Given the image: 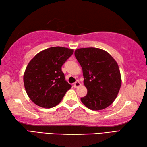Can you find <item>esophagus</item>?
I'll return each instance as SVG.
<instances>
[{
	"label": "esophagus",
	"mask_w": 147,
	"mask_h": 147,
	"mask_svg": "<svg viewBox=\"0 0 147 147\" xmlns=\"http://www.w3.org/2000/svg\"><path fill=\"white\" fill-rule=\"evenodd\" d=\"M81 85V84L80 83V82L78 81H76V83H74V86L75 88H78V87H79V86H80Z\"/></svg>",
	"instance_id": "34e87169"
}]
</instances>
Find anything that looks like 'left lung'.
<instances>
[{
    "mask_svg": "<svg viewBox=\"0 0 147 147\" xmlns=\"http://www.w3.org/2000/svg\"><path fill=\"white\" fill-rule=\"evenodd\" d=\"M75 56L82 68L87 89L81 102L95 111L109 106L116 99L122 83L117 62L107 51L95 47L76 49Z\"/></svg>",
    "mask_w": 147,
    "mask_h": 147,
    "instance_id": "1",
    "label": "left lung"
}]
</instances>
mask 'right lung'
Instances as JSON below:
<instances>
[{"label": "right lung", "mask_w": 147, "mask_h": 147, "mask_svg": "<svg viewBox=\"0 0 147 147\" xmlns=\"http://www.w3.org/2000/svg\"><path fill=\"white\" fill-rule=\"evenodd\" d=\"M74 50L52 47L35 55L23 76L25 90L30 99L42 107L51 108L61 102L71 85L65 80L62 66Z\"/></svg>", "instance_id": "add662e5"}]
</instances>
